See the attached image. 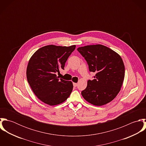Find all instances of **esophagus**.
I'll list each match as a JSON object with an SVG mask.
<instances>
[{
  "label": "esophagus",
  "instance_id": "esophagus-1",
  "mask_svg": "<svg viewBox=\"0 0 146 146\" xmlns=\"http://www.w3.org/2000/svg\"><path fill=\"white\" fill-rule=\"evenodd\" d=\"M73 85H74V87H76L77 85H78V84L76 83H73Z\"/></svg>",
  "mask_w": 146,
  "mask_h": 146
}]
</instances>
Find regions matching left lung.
Wrapping results in <instances>:
<instances>
[{
  "label": "left lung",
  "mask_w": 146,
  "mask_h": 146,
  "mask_svg": "<svg viewBox=\"0 0 146 146\" xmlns=\"http://www.w3.org/2000/svg\"><path fill=\"white\" fill-rule=\"evenodd\" d=\"M77 50L85 58L94 79L88 80L82 92L90 104L101 106L112 101L118 94L124 82L125 66L120 56L101 44L79 47Z\"/></svg>",
  "instance_id": "8db88e82"
}]
</instances>
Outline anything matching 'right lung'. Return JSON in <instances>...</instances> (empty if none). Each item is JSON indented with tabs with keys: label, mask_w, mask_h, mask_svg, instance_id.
Instances as JSON below:
<instances>
[{
	"label": "right lung",
	"mask_w": 146,
	"mask_h": 146,
	"mask_svg": "<svg viewBox=\"0 0 146 146\" xmlns=\"http://www.w3.org/2000/svg\"><path fill=\"white\" fill-rule=\"evenodd\" d=\"M75 45L69 46L48 45L37 50L31 57L26 69V76L34 93L41 101L49 106L64 102L73 89L71 81L56 75L64 69Z\"/></svg>",
	"instance_id": "1"
}]
</instances>
